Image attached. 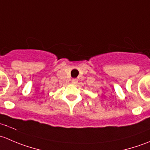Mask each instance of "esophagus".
I'll use <instances>...</instances> for the list:
<instances>
[{
	"label": "esophagus",
	"mask_w": 150,
	"mask_h": 150,
	"mask_svg": "<svg viewBox=\"0 0 150 150\" xmlns=\"http://www.w3.org/2000/svg\"><path fill=\"white\" fill-rule=\"evenodd\" d=\"M77 83H78V80H77L76 78H73V79L72 80V84H76Z\"/></svg>",
	"instance_id": "1"
}]
</instances>
